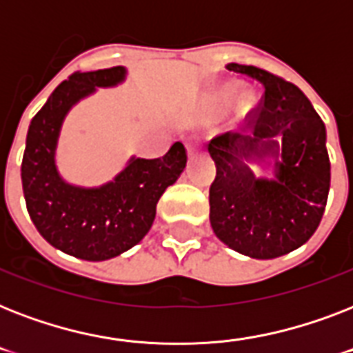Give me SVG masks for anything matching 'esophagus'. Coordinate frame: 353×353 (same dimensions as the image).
<instances>
[{"mask_svg":"<svg viewBox=\"0 0 353 353\" xmlns=\"http://www.w3.org/2000/svg\"><path fill=\"white\" fill-rule=\"evenodd\" d=\"M198 144H199V137H198V135H188V137L185 139V146H187L188 154H192V152H196V148H198Z\"/></svg>","mask_w":353,"mask_h":353,"instance_id":"esophagus-1","label":"esophagus"}]
</instances>
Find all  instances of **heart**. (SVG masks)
I'll use <instances>...</instances> for the list:
<instances>
[{
	"label": "heart",
	"instance_id": "b5f03b06",
	"mask_svg": "<svg viewBox=\"0 0 353 353\" xmlns=\"http://www.w3.org/2000/svg\"><path fill=\"white\" fill-rule=\"evenodd\" d=\"M227 102H229V93H223V95H221V104L225 106Z\"/></svg>",
	"mask_w": 353,
	"mask_h": 353
}]
</instances>
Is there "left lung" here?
<instances>
[{
    "label": "left lung",
    "instance_id": "obj_1",
    "mask_svg": "<svg viewBox=\"0 0 353 353\" xmlns=\"http://www.w3.org/2000/svg\"><path fill=\"white\" fill-rule=\"evenodd\" d=\"M229 71L262 88L245 117L251 133L212 137L216 177L209 188L210 225L225 245L251 258H276L304 245L323 220L330 192L326 128L295 84L254 65ZM273 151L277 179L254 180L245 159Z\"/></svg>",
    "mask_w": 353,
    "mask_h": 353
}]
</instances>
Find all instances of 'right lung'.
I'll return each mask as SVG.
<instances>
[{
  "instance_id": "right-lung-1",
  "label": "right lung",
  "mask_w": 353,
  "mask_h": 353,
  "mask_svg": "<svg viewBox=\"0 0 353 353\" xmlns=\"http://www.w3.org/2000/svg\"><path fill=\"white\" fill-rule=\"evenodd\" d=\"M122 79L121 65L69 74L30 121L21 161L25 203L38 232L52 247L90 262L137 245L154 223L159 198L187 165L185 144L174 143L163 157L133 159L101 188L71 187L58 176L54 146L68 110L95 88Z\"/></svg>"
}]
</instances>
